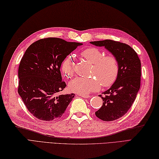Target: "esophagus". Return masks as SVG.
Returning a JSON list of instances; mask_svg holds the SVG:
<instances>
[{
  "label": "esophagus",
  "instance_id": "obj_1",
  "mask_svg": "<svg viewBox=\"0 0 159 159\" xmlns=\"http://www.w3.org/2000/svg\"><path fill=\"white\" fill-rule=\"evenodd\" d=\"M79 96H80V97H82V98H89V96H88V95H79Z\"/></svg>",
  "mask_w": 159,
  "mask_h": 159
}]
</instances>
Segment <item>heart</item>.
Here are the masks:
<instances>
[{
  "instance_id": "b5f03b06",
  "label": "heart",
  "mask_w": 159,
  "mask_h": 159,
  "mask_svg": "<svg viewBox=\"0 0 159 159\" xmlns=\"http://www.w3.org/2000/svg\"><path fill=\"white\" fill-rule=\"evenodd\" d=\"M81 55L93 64L92 74L97 78L85 79L76 77L69 83V88L73 92L80 95H88L104 87L111 86L116 81L119 73V64L113 55L104 56V53L98 48H88L81 52ZM62 73L67 78L72 77L74 73V58L67 56L61 64Z\"/></svg>"
}]
</instances>
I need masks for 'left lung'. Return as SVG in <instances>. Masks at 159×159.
Here are the masks:
<instances>
[{
  "label": "left lung",
  "mask_w": 159,
  "mask_h": 159,
  "mask_svg": "<svg viewBox=\"0 0 159 159\" xmlns=\"http://www.w3.org/2000/svg\"><path fill=\"white\" fill-rule=\"evenodd\" d=\"M90 43L104 47L117 59L119 73L110 88L100 97L102 106L95 113L103 121L116 120L126 114L133 104L141 84V61L137 52L126 43L111 39L91 42Z\"/></svg>",
  "instance_id": "1"
}]
</instances>
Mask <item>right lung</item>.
Segmentation results:
<instances>
[{"label":"right lung","instance_id":"obj_1","mask_svg":"<svg viewBox=\"0 0 159 159\" xmlns=\"http://www.w3.org/2000/svg\"><path fill=\"white\" fill-rule=\"evenodd\" d=\"M81 45L49 38L33 43L24 54L18 68V93L39 120L58 119L74 98V93L58 95L66 86L60 68L66 57Z\"/></svg>","mask_w":159,"mask_h":159}]
</instances>
